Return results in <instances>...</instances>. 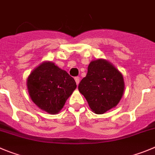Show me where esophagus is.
Masks as SVG:
<instances>
[{
	"label": "esophagus",
	"instance_id": "esophagus-1",
	"mask_svg": "<svg viewBox=\"0 0 155 155\" xmlns=\"http://www.w3.org/2000/svg\"><path fill=\"white\" fill-rule=\"evenodd\" d=\"M74 80H75V81H76L77 84L78 85L79 82H80V77H75Z\"/></svg>",
	"mask_w": 155,
	"mask_h": 155
}]
</instances>
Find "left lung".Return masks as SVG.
<instances>
[{"mask_svg": "<svg viewBox=\"0 0 155 155\" xmlns=\"http://www.w3.org/2000/svg\"><path fill=\"white\" fill-rule=\"evenodd\" d=\"M78 90L95 114L105 113L115 107L124 90L123 76L111 64L103 59L93 61L87 74L78 85Z\"/></svg>", "mask_w": 155, "mask_h": 155, "instance_id": "left-lung-1", "label": "left lung"}]
</instances>
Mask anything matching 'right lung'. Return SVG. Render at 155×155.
<instances>
[{
	"instance_id": "add662e5",
	"label": "right lung",
	"mask_w": 155,
	"mask_h": 155,
	"mask_svg": "<svg viewBox=\"0 0 155 155\" xmlns=\"http://www.w3.org/2000/svg\"><path fill=\"white\" fill-rule=\"evenodd\" d=\"M29 94L38 107L55 114L77 87L74 79L51 62L35 68L27 81Z\"/></svg>"
}]
</instances>
